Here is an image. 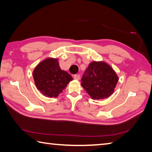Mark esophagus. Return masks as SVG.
Listing matches in <instances>:
<instances>
[{"label": "esophagus", "mask_w": 152, "mask_h": 152, "mask_svg": "<svg viewBox=\"0 0 152 152\" xmlns=\"http://www.w3.org/2000/svg\"><path fill=\"white\" fill-rule=\"evenodd\" d=\"M74 78L75 80H79L80 78V76L79 74H75V75L74 76Z\"/></svg>", "instance_id": "34e87169"}]
</instances>
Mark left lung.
Here are the masks:
<instances>
[{
  "label": "left lung",
  "instance_id": "8db88e82",
  "mask_svg": "<svg viewBox=\"0 0 152 152\" xmlns=\"http://www.w3.org/2000/svg\"><path fill=\"white\" fill-rule=\"evenodd\" d=\"M118 80L109 64L102 61H93L83 74L81 85L91 99H104L114 93Z\"/></svg>",
  "mask_w": 152,
  "mask_h": 152
}]
</instances>
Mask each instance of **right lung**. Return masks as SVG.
Returning <instances> with one entry per match:
<instances>
[{"mask_svg":"<svg viewBox=\"0 0 152 152\" xmlns=\"http://www.w3.org/2000/svg\"><path fill=\"white\" fill-rule=\"evenodd\" d=\"M33 75L37 89L48 97L56 98L72 80L71 75L60 69L58 59L53 58H48L38 64Z\"/></svg>","mask_w":152,"mask_h":152,"instance_id":"add662e5","label":"right lung"}]
</instances>
